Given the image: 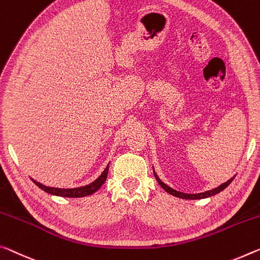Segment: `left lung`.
I'll list each match as a JSON object with an SVG mask.
<instances>
[{
    "label": "left lung",
    "instance_id": "8db88e82",
    "mask_svg": "<svg viewBox=\"0 0 260 260\" xmlns=\"http://www.w3.org/2000/svg\"><path fill=\"white\" fill-rule=\"evenodd\" d=\"M154 176H155L156 180H157V182H158V184L160 185V186H162V188L166 189V191H167L168 193H170L171 196H175V197H177V198H180V199H189V200L205 199V198H209V197L215 196V194H217V193H220L221 191H223V189H224L226 186H228V185H229L230 183H232L233 180H234V178H235V176H234V177H232V178H230L229 180H226L225 183L221 184L220 186H217V187L213 188V189H209V191H205V192H201V193H193V194H191V193H183V192L176 191V189L171 188L170 186H168L167 184H164V183L162 182V180H160V179L158 178V176L156 175L155 170H154Z\"/></svg>",
    "mask_w": 260,
    "mask_h": 260
}]
</instances>
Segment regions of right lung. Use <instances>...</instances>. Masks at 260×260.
<instances>
[{
	"label": "right lung",
	"mask_w": 260,
	"mask_h": 260,
	"mask_svg": "<svg viewBox=\"0 0 260 260\" xmlns=\"http://www.w3.org/2000/svg\"><path fill=\"white\" fill-rule=\"evenodd\" d=\"M109 166L104 169V171L102 172V175L98 177L96 180H93L92 183H90L85 186H81V187H74V188H59V187H49L46 186V185H43L41 183H38L37 180L32 179L37 186L39 188L43 189V191L49 193V194L53 196H59V197H66V198H82V197H86L94 193L98 189L101 188V186L106 180V177H108V172H109Z\"/></svg>",
	"instance_id": "1"
}]
</instances>
